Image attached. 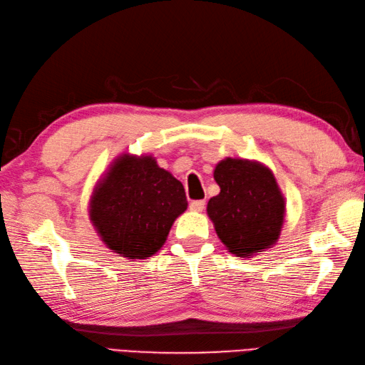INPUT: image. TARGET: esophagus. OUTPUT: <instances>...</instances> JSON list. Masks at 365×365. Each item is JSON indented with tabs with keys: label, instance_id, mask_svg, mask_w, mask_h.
Returning a JSON list of instances; mask_svg holds the SVG:
<instances>
[{
	"label": "esophagus",
	"instance_id": "obj_1",
	"mask_svg": "<svg viewBox=\"0 0 365 365\" xmlns=\"http://www.w3.org/2000/svg\"><path fill=\"white\" fill-rule=\"evenodd\" d=\"M189 208H190V211L202 212V211L205 210V200H194V202H190Z\"/></svg>",
	"mask_w": 365,
	"mask_h": 365
}]
</instances>
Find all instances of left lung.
I'll return each mask as SVG.
<instances>
[{
	"label": "left lung",
	"instance_id": "8db88e82",
	"mask_svg": "<svg viewBox=\"0 0 365 365\" xmlns=\"http://www.w3.org/2000/svg\"><path fill=\"white\" fill-rule=\"evenodd\" d=\"M215 181L221 192L210 198L206 212L229 252L250 257L278 242L286 202L270 168L227 157L216 165Z\"/></svg>",
	"mask_w": 365,
	"mask_h": 365
}]
</instances>
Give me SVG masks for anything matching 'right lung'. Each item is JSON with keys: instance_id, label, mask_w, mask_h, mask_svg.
Instances as JSON below:
<instances>
[{"instance_id": "1", "label": "right lung", "mask_w": 365, "mask_h": 365, "mask_svg": "<svg viewBox=\"0 0 365 365\" xmlns=\"http://www.w3.org/2000/svg\"><path fill=\"white\" fill-rule=\"evenodd\" d=\"M187 210L181 181L150 154H122L95 184L88 217L101 242L125 259H148Z\"/></svg>"}]
</instances>
